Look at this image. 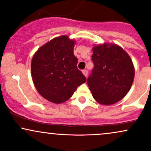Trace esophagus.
<instances>
[{
  "label": "esophagus",
  "instance_id": "obj_1",
  "mask_svg": "<svg viewBox=\"0 0 151 151\" xmlns=\"http://www.w3.org/2000/svg\"><path fill=\"white\" fill-rule=\"evenodd\" d=\"M82 73H83V74H84V76H85L86 77H87V75H88V71L87 70H82Z\"/></svg>",
  "mask_w": 151,
  "mask_h": 151
}]
</instances>
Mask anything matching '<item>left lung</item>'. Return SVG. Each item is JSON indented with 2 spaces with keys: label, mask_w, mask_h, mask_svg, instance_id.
<instances>
[{
  "label": "left lung",
  "mask_w": 151,
  "mask_h": 151,
  "mask_svg": "<svg viewBox=\"0 0 151 151\" xmlns=\"http://www.w3.org/2000/svg\"><path fill=\"white\" fill-rule=\"evenodd\" d=\"M92 73L87 84L93 99L102 105L117 103L127 94L135 75L133 62L120 46L112 43L93 45Z\"/></svg>",
  "instance_id": "left-lung-1"
}]
</instances>
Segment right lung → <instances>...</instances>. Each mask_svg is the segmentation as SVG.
<instances>
[{
    "label": "right lung",
    "mask_w": 151,
    "mask_h": 151,
    "mask_svg": "<svg viewBox=\"0 0 151 151\" xmlns=\"http://www.w3.org/2000/svg\"><path fill=\"white\" fill-rule=\"evenodd\" d=\"M76 41L59 36L41 46L31 62V75L38 93L54 104L63 103L86 79L77 69Z\"/></svg>",
    "instance_id": "1"
}]
</instances>
